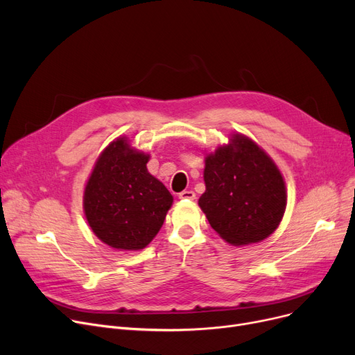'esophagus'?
Listing matches in <instances>:
<instances>
[{"instance_id": "obj_1", "label": "esophagus", "mask_w": 355, "mask_h": 355, "mask_svg": "<svg viewBox=\"0 0 355 355\" xmlns=\"http://www.w3.org/2000/svg\"><path fill=\"white\" fill-rule=\"evenodd\" d=\"M178 197H180L181 200H194V198H196V193L191 191V190H185V191L180 193Z\"/></svg>"}]
</instances>
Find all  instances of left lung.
<instances>
[{
  "label": "left lung",
  "instance_id": "8db88e82",
  "mask_svg": "<svg viewBox=\"0 0 355 355\" xmlns=\"http://www.w3.org/2000/svg\"><path fill=\"white\" fill-rule=\"evenodd\" d=\"M206 193L198 204L211 227L234 246L257 243L272 234L286 207L277 166L252 139L234 135L206 158Z\"/></svg>",
  "mask_w": 355,
  "mask_h": 355
}]
</instances>
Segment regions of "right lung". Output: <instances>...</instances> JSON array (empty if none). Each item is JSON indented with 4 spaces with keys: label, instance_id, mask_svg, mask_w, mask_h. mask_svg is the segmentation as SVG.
Segmentation results:
<instances>
[{
    "label": "right lung",
    "instance_id": "1",
    "mask_svg": "<svg viewBox=\"0 0 355 355\" xmlns=\"http://www.w3.org/2000/svg\"><path fill=\"white\" fill-rule=\"evenodd\" d=\"M148 159L119 138L106 146L89 177L85 214L93 233L110 248L144 249L171 207L173 196L148 173Z\"/></svg>",
    "mask_w": 355,
    "mask_h": 355
}]
</instances>
